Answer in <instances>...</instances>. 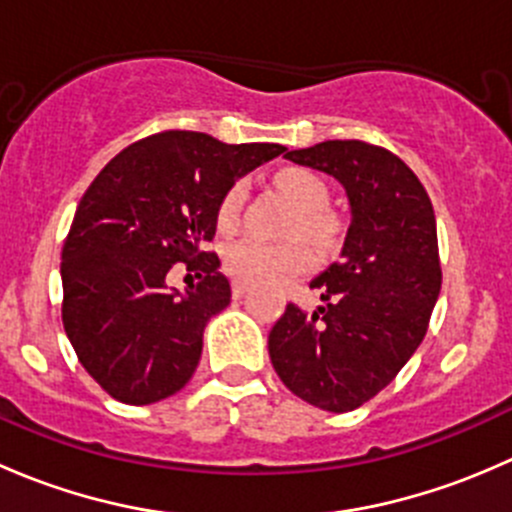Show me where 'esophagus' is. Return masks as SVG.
<instances>
[{"instance_id": "obj_1", "label": "esophagus", "mask_w": 512, "mask_h": 512, "mask_svg": "<svg viewBox=\"0 0 512 512\" xmlns=\"http://www.w3.org/2000/svg\"><path fill=\"white\" fill-rule=\"evenodd\" d=\"M250 282H242V280H235L232 282V297H245L247 292H250Z\"/></svg>"}]
</instances>
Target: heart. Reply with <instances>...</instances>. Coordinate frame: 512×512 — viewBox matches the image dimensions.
<instances>
[{
    "instance_id": "1",
    "label": "heart",
    "mask_w": 512,
    "mask_h": 512,
    "mask_svg": "<svg viewBox=\"0 0 512 512\" xmlns=\"http://www.w3.org/2000/svg\"><path fill=\"white\" fill-rule=\"evenodd\" d=\"M282 193L299 208L292 235H304L317 245H329L337 237V218L327 210L329 190L317 173L307 168H285L277 173ZM247 185L237 180L223 195L218 208V227L232 230L240 223ZM314 265V252L304 242H265L260 237H240L225 250V267L247 282H277L299 275Z\"/></svg>"
}]
</instances>
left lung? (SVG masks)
<instances>
[{
    "mask_svg": "<svg viewBox=\"0 0 512 512\" xmlns=\"http://www.w3.org/2000/svg\"><path fill=\"white\" fill-rule=\"evenodd\" d=\"M285 158L339 180L352 223L339 262L309 282L322 307L287 304L267 349L294 396L347 414L389 386L426 337L441 292L436 215L414 170L386 148L324 141Z\"/></svg>",
    "mask_w": 512,
    "mask_h": 512,
    "instance_id": "8db88e82",
    "label": "left lung"
}]
</instances>
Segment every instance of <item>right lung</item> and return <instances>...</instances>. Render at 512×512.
Masks as SVG:
<instances>
[{
  "mask_svg": "<svg viewBox=\"0 0 512 512\" xmlns=\"http://www.w3.org/2000/svg\"><path fill=\"white\" fill-rule=\"evenodd\" d=\"M285 151L163 131L118 153L89 185L61 252V319L84 369L113 399L156 404L188 384L205 324L230 304L218 255L203 250L220 200ZM175 261L204 280L185 293L168 288Z\"/></svg>",
  "mask_w": 512,
  "mask_h": 512,
  "instance_id": "1",
  "label": "right lung"
}]
</instances>
